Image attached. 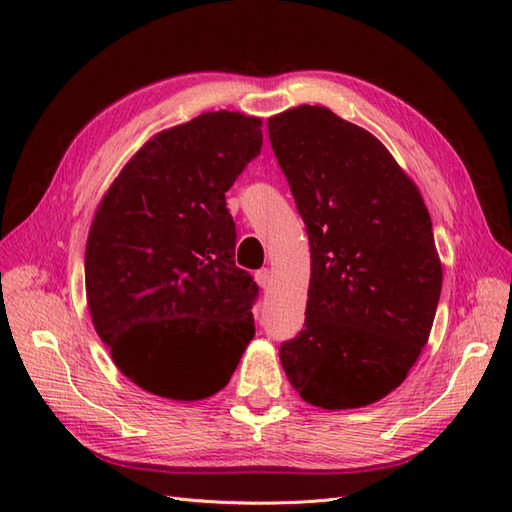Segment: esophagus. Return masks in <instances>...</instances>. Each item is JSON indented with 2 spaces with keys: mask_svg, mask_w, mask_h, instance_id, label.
<instances>
[{
  "mask_svg": "<svg viewBox=\"0 0 512 512\" xmlns=\"http://www.w3.org/2000/svg\"><path fill=\"white\" fill-rule=\"evenodd\" d=\"M255 281L259 284V288H268L270 281H273V275H270L268 268H262L255 273Z\"/></svg>",
  "mask_w": 512,
  "mask_h": 512,
  "instance_id": "obj_1",
  "label": "esophagus"
}]
</instances>
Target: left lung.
I'll return each mask as SVG.
<instances>
[{
    "instance_id": "1",
    "label": "left lung",
    "mask_w": 512,
    "mask_h": 512,
    "mask_svg": "<svg viewBox=\"0 0 512 512\" xmlns=\"http://www.w3.org/2000/svg\"><path fill=\"white\" fill-rule=\"evenodd\" d=\"M268 136L310 239L306 323L281 365L310 405H372L407 378L436 317L429 211L385 145L328 107L268 118Z\"/></svg>"
}]
</instances>
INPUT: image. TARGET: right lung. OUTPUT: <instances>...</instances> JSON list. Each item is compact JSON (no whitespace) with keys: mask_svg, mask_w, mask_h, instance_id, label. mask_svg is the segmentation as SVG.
<instances>
[{"mask_svg":"<svg viewBox=\"0 0 512 512\" xmlns=\"http://www.w3.org/2000/svg\"><path fill=\"white\" fill-rule=\"evenodd\" d=\"M262 143L255 116L200 114L151 138L96 209L85 246L94 328L151 394L213 396L253 339L259 288L235 266L226 191Z\"/></svg>","mask_w":512,"mask_h":512,"instance_id":"right-lung-1","label":"right lung"}]
</instances>
